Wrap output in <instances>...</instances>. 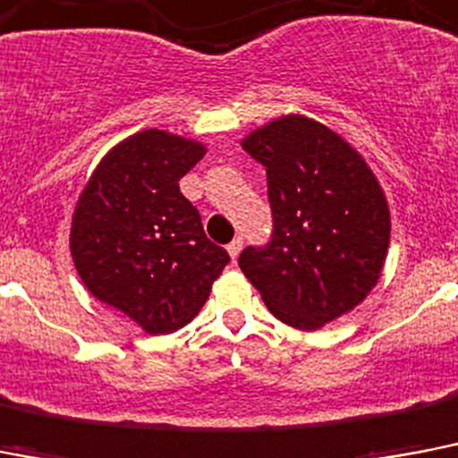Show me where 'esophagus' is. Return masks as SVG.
<instances>
[{"label":"esophagus","instance_id":"esophagus-1","mask_svg":"<svg viewBox=\"0 0 458 458\" xmlns=\"http://www.w3.org/2000/svg\"><path fill=\"white\" fill-rule=\"evenodd\" d=\"M242 244H244V242H242V237H235V240H233V242H230V244H228V254H230V259H233V263H235V261H237V256H240Z\"/></svg>","mask_w":458,"mask_h":458}]
</instances>
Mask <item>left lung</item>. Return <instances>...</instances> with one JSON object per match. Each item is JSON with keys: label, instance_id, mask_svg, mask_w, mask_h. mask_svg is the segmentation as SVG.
Instances as JSON below:
<instances>
[{"label": "left lung", "instance_id": "1", "mask_svg": "<svg viewBox=\"0 0 458 458\" xmlns=\"http://www.w3.org/2000/svg\"><path fill=\"white\" fill-rule=\"evenodd\" d=\"M242 148L266 166L273 242L240 267L267 310L318 332L358 308L384 273L390 209L377 174L338 131L306 114L256 126Z\"/></svg>", "mask_w": 458, "mask_h": 458}]
</instances>
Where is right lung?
<instances>
[{"label":"right lung","mask_w":458,"mask_h":458,"mask_svg":"<svg viewBox=\"0 0 458 458\" xmlns=\"http://www.w3.org/2000/svg\"><path fill=\"white\" fill-rule=\"evenodd\" d=\"M204 155L199 140L145 129L103 155L74 204L70 254L80 280L152 336L188 325L230 261L178 188Z\"/></svg>","instance_id":"obj_1"}]
</instances>
